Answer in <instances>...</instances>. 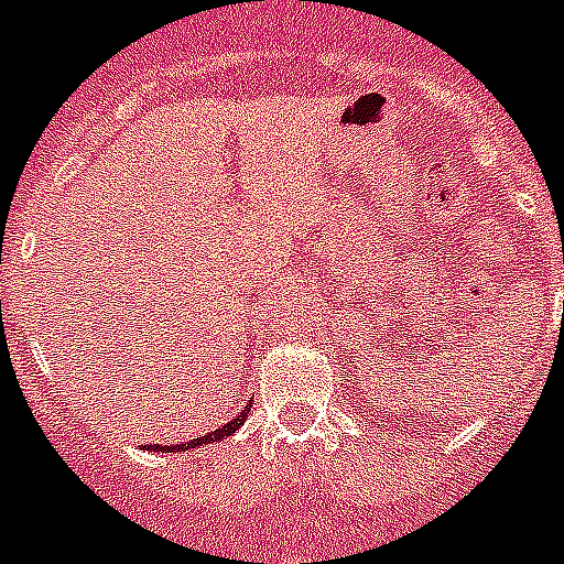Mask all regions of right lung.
Here are the masks:
<instances>
[{
  "label": "right lung",
  "mask_w": 564,
  "mask_h": 564,
  "mask_svg": "<svg viewBox=\"0 0 564 564\" xmlns=\"http://www.w3.org/2000/svg\"><path fill=\"white\" fill-rule=\"evenodd\" d=\"M247 414H249V405H243V411L238 414V417H229L221 429L209 431V434H204V437L189 440V443H181V445H147V448H150V452L170 454V452H189V448H200V445H209V443H221L224 437H232L235 431L241 429L243 420H247Z\"/></svg>",
  "instance_id": "obj_1"
}]
</instances>
